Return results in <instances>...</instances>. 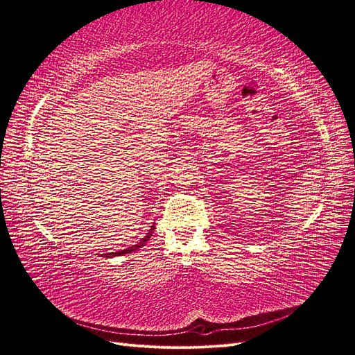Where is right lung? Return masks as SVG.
<instances>
[{
	"instance_id": "add662e5",
	"label": "right lung",
	"mask_w": 355,
	"mask_h": 355,
	"mask_svg": "<svg viewBox=\"0 0 355 355\" xmlns=\"http://www.w3.org/2000/svg\"><path fill=\"white\" fill-rule=\"evenodd\" d=\"M153 231H155V222H153V225L150 227V230L148 231V234L144 235V237L137 243V244H135V245H131V247H128V248H125V250H121V252H116V253H105L103 254V257H114V256H123V254H127V253H131V252H136V250H139L140 247H143L144 244H146L148 241H149V239L152 237V234H153Z\"/></svg>"
}]
</instances>
